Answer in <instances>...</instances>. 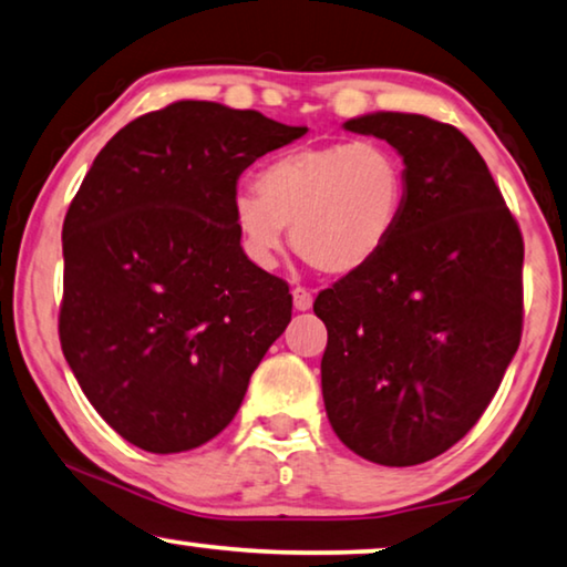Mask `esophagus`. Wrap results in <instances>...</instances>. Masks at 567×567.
Returning <instances> with one entry per match:
<instances>
[{
	"mask_svg": "<svg viewBox=\"0 0 567 567\" xmlns=\"http://www.w3.org/2000/svg\"><path fill=\"white\" fill-rule=\"evenodd\" d=\"M291 297H293V309H299V311H309L311 301H315V297H311L307 289H301V286H297V289L291 291Z\"/></svg>",
	"mask_w": 567,
	"mask_h": 567,
	"instance_id": "obj_1",
	"label": "esophagus"
}]
</instances>
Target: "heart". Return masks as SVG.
<instances>
[{"label": "heart", "instance_id": "b5f03b06", "mask_svg": "<svg viewBox=\"0 0 567 567\" xmlns=\"http://www.w3.org/2000/svg\"><path fill=\"white\" fill-rule=\"evenodd\" d=\"M406 202V168L375 141L330 143L284 153L237 192L233 217L250 260L270 268L284 227L303 264L342 276L379 258L396 233Z\"/></svg>", "mask_w": 567, "mask_h": 567}]
</instances>
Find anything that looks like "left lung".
Wrapping results in <instances>:
<instances>
[{"label":"left lung","instance_id":"1","mask_svg":"<svg viewBox=\"0 0 567 567\" xmlns=\"http://www.w3.org/2000/svg\"><path fill=\"white\" fill-rule=\"evenodd\" d=\"M344 130L396 147L406 202L379 258L315 301L324 409L352 453L420 465L471 432L519 348L524 240L457 127L375 112Z\"/></svg>","mask_w":567,"mask_h":567}]
</instances>
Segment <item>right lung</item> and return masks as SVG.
Returning a JSON list of instances; mask_svg holds the SVG:
<instances>
[{
    "instance_id": "right-lung-1",
    "label": "right lung",
    "mask_w": 567,
    "mask_h": 567,
    "mask_svg": "<svg viewBox=\"0 0 567 567\" xmlns=\"http://www.w3.org/2000/svg\"><path fill=\"white\" fill-rule=\"evenodd\" d=\"M307 133L256 110L174 102L120 130L63 219L59 338L120 437L184 453L233 422L291 322L284 278L240 248L237 178Z\"/></svg>"
}]
</instances>
